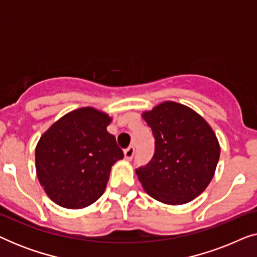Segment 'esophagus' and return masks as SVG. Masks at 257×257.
Returning a JSON list of instances; mask_svg holds the SVG:
<instances>
[{
    "label": "esophagus",
    "instance_id": "esophagus-1",
    "mask_svg": "<svg viewBox=\"0 0 257 257\" xmlns=\"http://www.w3.org/2000/svg\"><path fill=\"white\" fill-rule=\"evenodd\" d=\"M133 156H135V149H133L132 146L127 147V149L124 151V157H125L126 160H131Z\"/></svg>",
    "mask_w": 257,
    "mask_h": 257
}]
</instances>
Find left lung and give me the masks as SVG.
Masks as SVG:
<instances>
[{"label": "left lung", "mask_w": 257, "mask_h": 257, "mask_svg": "<svg viewBox=\"0 0 257 257\" xmlns=\"http://www.w3.org/2000/svg\"><path fill=\"white\" fill-rule=\"evenodd\" d=\"M143 118L152 130L154 154L136 170L147 194L167 205H182L201 194L220 158L215 133L185 105L165 101Z\"/></svg>", "instance_id": "left-lung-1"}]
</instances>
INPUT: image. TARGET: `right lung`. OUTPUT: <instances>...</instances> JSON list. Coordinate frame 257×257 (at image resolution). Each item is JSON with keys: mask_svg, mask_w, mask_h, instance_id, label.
Wrapping results in <instances>:
<instances>
[{"mask_svg": "<svg viewBox=\"0 0 257 257\" xmlns=\"http://www.w3.org/2000/svg\"><path fill=\"white\" fill-rule=\"evenodd\" d=\"M110 122L107 114L83 107L41 137L35 152L37 178L57 205L84 208L104 193L112 165L124 158L114 136L106 131Z\"/></svg>", "mask_w": 257, "mask_h": 257, "instance_id": "add662e5", "label": "right lung"}]
</instances>
